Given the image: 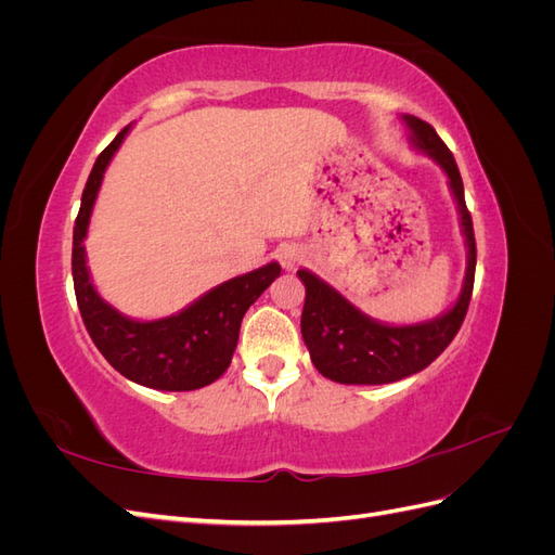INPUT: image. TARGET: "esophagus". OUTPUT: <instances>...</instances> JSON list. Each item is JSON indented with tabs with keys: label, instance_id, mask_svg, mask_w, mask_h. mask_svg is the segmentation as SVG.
<instances>
[{
	"label": "esophagus",
	"instance_id": "esophagus-1",
	"mask_svg": "<svg viewBox=\"0 0 555 555\" xmlns=\"http://www.w3.org/2000/svg\"><path fill=\"white\" fill-rule=\"evenodd\" d=\"M278 259H280L282 268H287V271H294V268L306 259V251H304V247H298V245H287V247H282L278 251Z\"/></svg>",
	"mask_w": 555,
	"mask_h": 555
}]
</instances>
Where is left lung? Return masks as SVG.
Masks as SVG:
<instances>
[{
  "instance_id": "obj_1",
  "label": "left lung",
  "mask_w": 555,
  "mask_h": 555,
  "mask_svg": "<svg viewBox=\"0 0 555 555\" xmlns=\"http://www.w3.org/2000/svg\"><path fill=\"white\" fill-rule=\"evenodd\" d=\"M402 120H405L412 133V145L440 164L449 180V190L456 198L461 229L467 245L463 289L453 308L440 317L418 324L393 326L363 314L322 278L300 268L296 275L306 284L300 333H304L317 371L340 384H391L424 371L442 354L453 340V335L459 333L469 306V296H473L477 245L456 159H453L438 131L428 122L418 120L414 115H402Z\"/></svg>"
}]
</instances>
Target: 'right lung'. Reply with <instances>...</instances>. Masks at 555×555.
I'll use <instances>...</instances> for the list:
<instances>
[{
	"label": "right lung",
	"instance_id": "right-lung-1",
	"mask_svg": "<svg viewBox=\"0 0 555 555\" xmlns=\"http://www.w3.org/2000/svg\"><path fill=\"white\" fill-rule=\"evenodd\" d=\"M125 127L111 145L96 157L92 173L80 198L74 227L72 273L82 322L92 343L104 359L127 379L157 391H194L220 379L238 345L241 322L247 308L268 289L278 275L280 263L271 261L257 271L217 284L192 306L171 314L141 322L125 317L94 289L88 263L86 241L90 215L102 188L106 166L122 145Z\"/></svg>",
	"mask_w": 555,
	"mask_h": 555
}]
</instances>
